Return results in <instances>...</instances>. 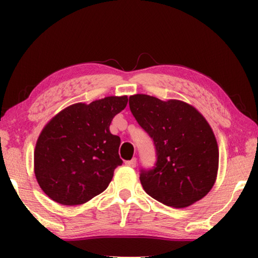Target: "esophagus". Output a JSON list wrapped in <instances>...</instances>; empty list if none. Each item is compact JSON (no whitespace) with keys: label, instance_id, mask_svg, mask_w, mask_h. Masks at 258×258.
I'll return each instance as SVG.
<instances>
[{"label":"esophagus","instance_id":"1","mask_svg":"<svg viewBox=\"0 0 258 258\" xmlns=\"http://www.w3.org/2000/svg\"><path fill=\"white\" fill-rule=\"evenodd\" d=\"M125 165H128V167H130V168H135L136 167V158H133V160L126 161Z\"/></svg>","mask_w":258,"mask_h":258}]
</instances>
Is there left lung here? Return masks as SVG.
<instances>
[{
  "label": "left lung",
  "mask_w": 258,
  "mask_h": 258,
  "mask_svg": "<svg viewBox=\"0 0 258 258\" xmlns=\"http://www.w3.org/2000/svg\"><path fill=\"white\" fill-rule=\"evenodd\" d=\"M129 107L156 149L155 167L141 170L144 191L172 208L203 199L218 170L217 141L203 115L183 101H162L144 94L130 96Z\"/></svg>",
  "instance_id": "left-lung-1"
}]
</instances>
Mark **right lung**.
Returning <instances> with one entry per match:
<instances>
[{
    "instance_id": "right-lung-1",
    "label": "right lung",
    "mask_w": 258,
    "mask_h": 258,
    "mask_svg": "<svg viewBox=\"0 0 258 258\" xmlns=\"http://www.w3.org/2000/svg\"><path fill=\"white\" fill-rule=\"evenodd\" d=\"M128 96H108L69 105L49 121L34 151V171L45 195L63 206H79L104 191L123 162L121 139L109 130Z\"/></svg>"
}]
</instances>
